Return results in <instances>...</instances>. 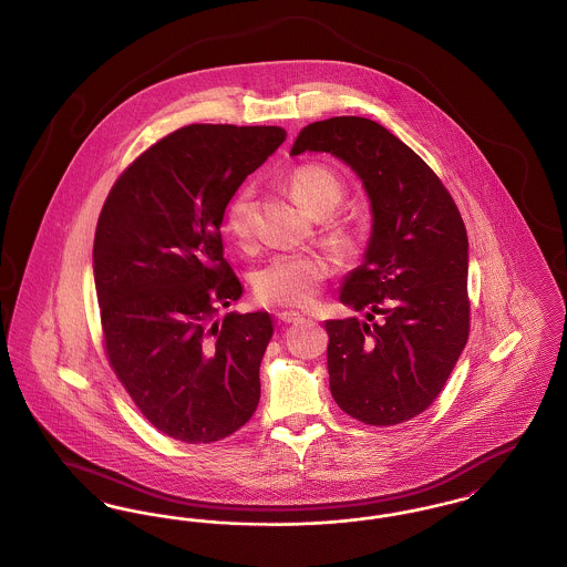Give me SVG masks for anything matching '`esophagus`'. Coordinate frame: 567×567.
Wrapping results in <instances>:
<instances>
[{
    "mask_svg": "<svg viewBox=\"0 0 567 567\" xmlns=\"http://www.w3.org/2000/svg\"><path fill=\"white\" fill-rule=\"evenodd\" d=\"M303 317L299 315V312H293V310H285V312H278V323L280 324H291L299 323Z\"/></svg>",
    "mask_w": 567,
    "mask_h": 567,
    "instance_id": "esophagus-1",
    "label": "esophagus"
}]
</instances>
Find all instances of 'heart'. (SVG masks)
<instances>
[{
  "instance_id": "1",
  "label": "heart",
  "mask_w": 567,
  "mask_h": 567,
  "mask_svg": "<svg viewBox=\"0 0 567 567\" xmlns=\"http://www.w3.org/2000/svg\"><path fill=\"white\" fill-rule=\"evenodd\" d=\"M289 193L308 215L331 216L344 199V183L324 165H301L287 181ZM225 229L231 238L244 243L252 229V193L238 190L225 208ZM324 243L336 252H349L354 246L351 231L342 225H331L324 231ZM331 274V264L323 255H276L252 274V289L261 303L268 306H308Z\"/></svg>"
}]
</instances>
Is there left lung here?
Wrapping results in <instances>:
<instances>
[{"mask_svg": "<svg viewBox=\"0 0 567 567\" xmlns=\"http://www.w3.org/2000/svg\"><path fill=\"white\" fill-rule=\"evenodd\" d=\"M329 153L363 183L372 231L327 321L329 389L365 425H398L440 395L467 342V234L451 193L398 135L363 116L303 127L291 155ZM379 321L374 322L375 315Z\"/></svg>", "mask_w": 567, "mask_h": 567, "instance_id": "8db88e82", "label": "left lung"}]
</instances>
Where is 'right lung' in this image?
<instances>
[{
	"mask_svg": "<svg viewBox=\"0 0 567 567\" xmlns=\"http://www.w3.org/2000/svg\"><path fill=\"white\" fill-rule=\"evenodd\" d=\"M282 127L189 125L114 183L95 229L93 276L110 365L159 432L210 444L259 404L268 312L218 319L243 297L223 259L229 199L285 142Z\"/></svg>",
	"mask_w": 567,
	"mask_h": 567,
	"instance_id": "right-lung-1",
	"label": "right lung"
}]
</instances>
